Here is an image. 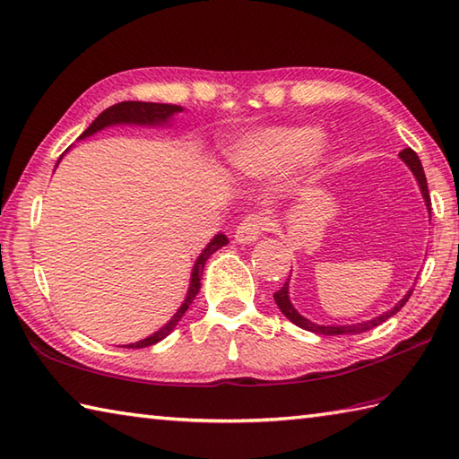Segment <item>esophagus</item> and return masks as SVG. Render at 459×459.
Segmentation results:
<instances>
[{
    "instance_id": "esophagus-1",
    "label": "esophagus",
    "mask_w": 459,
    "mask_h": 459,
    "mask_svg": "<svg viewBox=\"0 0 459 459\" xmlns=\"http://www.w3.org/2000/svg\"><path fill=\"white\" fill-rule=\"evenodd\" d=\"M266 219L261 214H248L243 219V222L238 224L237 230H235V240L240 245H247V243H255L258 240V237L263 235V230L266 227Z\"/></svg>"
}]
</instances>
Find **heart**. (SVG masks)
<instances>
[{
	"mask_svg": "<svg viewBox=\"0 0 459 459\" xmlns=\"http://www.w3.org/2000/svg\"><path fill=\"white\" fill-rule=\"evenodd\" d=\"M321 143V132L311 126L273 128L238 143L230 152L235 169L247 174H273L287 170L309 156Z\"/></svg>",
	"mask_w": 459,
	"mask_h": 459,
	"instance_id": "heart-1",
	"label": "heart"
}]
</instances>
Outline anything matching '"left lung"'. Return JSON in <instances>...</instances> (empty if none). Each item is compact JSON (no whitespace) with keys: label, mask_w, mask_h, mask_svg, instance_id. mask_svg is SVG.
<instances>
[{"label":"left lung","mask_w":459,"mask_h":459,"mask_svg":"<svg viewBox=\"0 0 459 459\" xmlns=\"http://www.w3.org/2000/svg\"><path fill=\"white\" fill-rule=\"evenodd\" d=\"M399 158H402V160L407 166H410V170L413 172V177H415V180H418V185L421 188L423 201H426V206H428V211L431 214V201H429L428 180H426V172H423V166H421L420 156L415 154L411 148H405V150H402V152H399ZM411 293H413V289L407 290L402 301H399L394 307V309H389V311H385L383 315L375 316V319H371V321H363V323H355V325H316V323H313L309 319H305V316L295 309L293 303H290V299H289V279H287L285 285H282L273 297H274V303L279 305L281 313L285 315L290 323H295L297 327L307 329V331H311V333H316V335H357V333L369 331L373 327H377V325H381L383 321H387L389 316H394L407 303V299L411 297Z\"/></svg>","instance_id":"obj_1"}]
</instances>
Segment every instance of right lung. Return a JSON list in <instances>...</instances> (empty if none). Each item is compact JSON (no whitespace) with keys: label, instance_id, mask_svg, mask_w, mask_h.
I'll list each match as a JSON object with an SVG mask.
<instances>
[{"label":"right lung","instance_id":"add662e5","mask_svg":"<svg viewBox=\"0 0 459 459\" xmlns=\"http://www.w3.org/2000/svg\"><path fill=\"white\" fill-rule=\"evenodd\" d=\"M182 112L180 106H174V104H154V102H118L110 108H106V110L98 116V118L90 124V126L82 132V138H88L91 134H96V132L104 130L108 126H116V124H134V126H162V124H169L170 118L174 114ZM60 162V160H57ZM229 245V238L222 235H216L211 243L206 245L204 251L201 253V256L196 258V263L193 266V274H190V287H188V293L185 303L180 305V309L174 313L172 319L164 325V327L158 329L152 335L143 339V341H136V343H130L126 345L128 349H143V347H150L158 343V341H162L164 337H169L172 329L177 327L178 321L182 319V315L186 313L188 305L195 301V297L198 290H201V277H203V271H204V264L208 261V256L212 253L219 251L221 247Z\"/></svg>","mask_w":459,"mask_h":459}]
</instances>
